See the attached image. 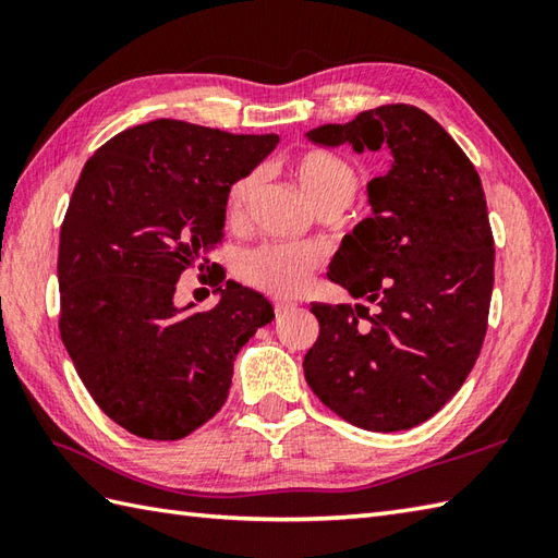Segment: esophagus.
<instances>
[{"label":"esophagus","instance_id":"esophagus-1","mask_svg":"<svg viewBox=\"0 0 558 558\" xmlns=\"http://www.w3.org/2000/svg\"><path fill=\"white\" fill-rule=\"evenodd\" d=\"M272 310H276V316H282V314L292 312L294 304H292V302H286V300H276V302H272Z\"/></svg>","mask_w":558,"mask_h":558}]
</instances>
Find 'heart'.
<instances>
[{
    "label": "heart",
    "mask_w": 558,
    "mask_h": 558,
    "mask_svg": "<svg viewBox=\"0 0 558 558\" xmlns=\"http://www.w3.org/2000/svg\"><path fill=\"white\" fill-rule=\"evenodd\" d=\"M290 174L298 182L304 198L318 210H342L350 206V201L357 192L360 177L354 165L333 150L314 148L290 162ZM260 177L258 172H248L240 177L228 192V216L242 218L248 206V201L256 194ZM318 266V254L314 248H298L282 244H264L252 252L242 254L240 258V276L252 282L254 288H260L272 294L300 292L310 272Z\"/></svg>",
    "instance_id": "heart-1"
}]
</instances>
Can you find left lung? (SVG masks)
Returning a JSON list of instances; mask_svg holds the SVG:
<instances>
[{
	"label": "left lung",
	"instance_id": "1",
	"mask_svg": "<svg viewBox=\"0 0 558 558\" xmlns=\"http://www.w3.org/2000/svg\"><path fill=\"white\" fill-rule=\"evenodd\" d=\"M306 138L390 150V170L366 184L372 216L342 236L328 270L374 312L312 304L306 384L360 429H412L458 393L487 333L494 236L480 174L434 117L402 102Z\"/></svg>",
	"mask_w": 558,
	"mask_h": 558
}]
</instances>
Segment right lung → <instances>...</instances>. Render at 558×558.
<instances>
[{
  "instance_id": "right-lung-1",
  "label": "right lung",
  "mask_w": 558,
  "mask_h": 558,
  "mask_svg": "<svg viewBox=\"0 0 558 558\" xmlns=\"http://www.w3.org/2000/svg\"><path fill=\"white\" fill-rule=\"evenodd\" d=\"M278 141L153 120L83 168L59 234V333L83 386L126 432L177 441L206 424L228 400L236 352L276 316L225 270L208 312L177 306L174 292L222 240L230 186Z\"/></svg>"
}]
</instances>
